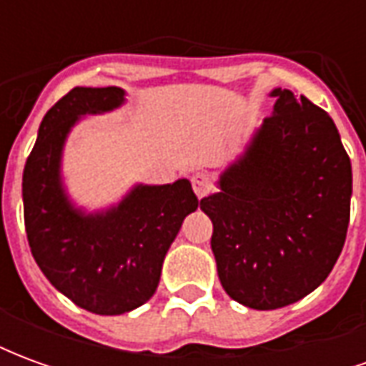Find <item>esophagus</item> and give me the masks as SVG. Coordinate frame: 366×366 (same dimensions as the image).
Here are the masks:
<instances>
[{
  "instance_id": "obj_1",
  "label": "esophagus",
  "mask_w": 366,
  "mask_h": 366,
  "mask_svg": "<svg viewBox=\"0 0 366 366\" xmlns=\"http://www.w3.org/2000/svg\"><path fill=\"white\" fill-rule=\"evenodd\" d=\"M192 188H194L198 198H206L207 194L212 192V180H209V176L204 174V172H196V174L192 176Z\"/></svg>"
}]
</instances>
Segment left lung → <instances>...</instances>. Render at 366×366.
Instances as JSON below:
<instances>
[{"label":"left lung","instance_id":"left-lung-1","mask_svg":"<svg viewBox=\"0 0 366 366\" xmlns=\"http://www.w3.org/2000/svg\"><path fill=\"white\" fill-rule=\"evenodd\" d=\"M272 115L199 202L214 223L217 276L253 310L298 302L345 245L353 172L335 123L307 97L274 88Z\"/></svg>","mask_w":366,"mask_h":366}]
</instances>
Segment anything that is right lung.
I'll list each match as a JSON object with an SVG mask.
<instances>
[{"label":"right lung","mask_w":366,"mask_h":366,"mask_svg":"<svg viewBox=\"0 0 366 366\" xmlns=\"http://www.w3.org/2000/svg\"><path fill=\"white\" fill-rule=\"evenodd\" d=\"M125 96L117 86L68 92L41 121L23 170L25 229L39 269L76 306L99 315L125 314L151 300L184 217L198 209L186 178L135 184L94 212L70 198L62 176L70 131L86 115L119 109Z\"/></svg>","instance_id":"obj_1"}]
</instances>
